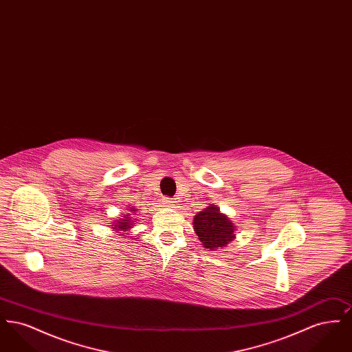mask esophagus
<instances>
[{
	"label": "esophagus",
	"mask_w": 352,
	"mask_h": 352,
	"mask_svg": "<svg viewBox=\"0 0 352 352\" xmlns=\"http://www.w3.org/2000/svg\"><path fill=\"white\" fill-rule=\"evenodd\" d=\"M162 201H164V204H165L166 207H168V208H174V207H175V203H177L173 198H164Z\"/></svg>",
	"instance_id": "1"
}]
</instances>
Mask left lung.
I'll list each match as a JSON object with an SVG mask.
<instances>
[{
    "mask_svg": "<svg viewBox=\"0 0 352 352\" xmlns=\"http://www.w3.org/2000/svg\"><path fill=\"white\" fill-rule=\"evenodd\" d=\"M194 231L207 251L227 247L234 239V223L219 211L217 206H208L194 217Z\"/></svg>",
    "mask_w": 352,
    "mask_h": 352,
    "instance_id": "8db88e82",
    "label": "left lung"
}]
</instances>
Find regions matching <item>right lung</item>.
<instances>
[{
    "label": "right lung",
    "instance_id": "add662e5",
    "mask_svg": "<svg viewBox=\"0 0 352 352\" xmlns=\"http://www.w3.org/2000/svg\"><path fill=\"white\" fill-rule=\"evenodd\" d=\"M131 212H133L134 215V214L137 212V210H135V208H131ZM134 220H135V219H133V217H131L129 214H126L125 217H121V219L115 223V226H112V230L125 232V231H128L129 228H132Z\"/></svg>",
    "mask_w": 352,
    "mask_h": 352
}]
</instances>
